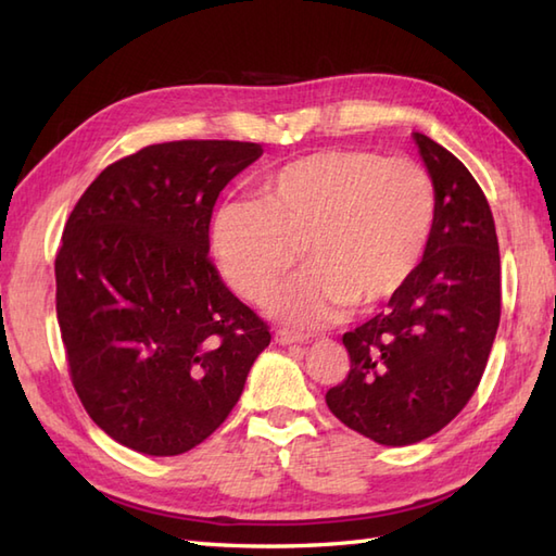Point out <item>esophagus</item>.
Listing matches in <instances>:
<instances>
[{
    "instance_id": "34e87169",
    "label": "esophagus",
    "mask_w": 556,
    "mask_h": 556,
    "mask_svg": "<svg viewBox=\"0 0 556 556\" xmlns=\"http://www.w3.org/2000/svg\"><path fill=\"white\" fill-rule=\"evenodd\" d=\"M275 341H277V344H281V346H291V344H303L305 337L299 334V332H293V329L279 327L277 332H275Z\"/></svg>"
}]
</instances>
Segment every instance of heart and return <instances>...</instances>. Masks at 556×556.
Returning <instances> with one entry per match:
<instances>
[{
    "label": "heart",
    "mask_w": 556,
    "mask_h": 556,
    "mask_svg": "<svg viewBox=\"0 0 556 556\" xmlns=\"http://www.w3.org/2000/svg\"><path fill=\"white\" fill-rule=\"evenodd\" d=\"M437 222L428 169L370 150H320L263 176L257 200L222 203L210 243L224 279L263 303L285 271L308 263L271 299L299 327L334 320L351 303L372 311L396 299L420 269Z\"/></svg>",
    "instance_id": "obj_1"
}]
</instances>
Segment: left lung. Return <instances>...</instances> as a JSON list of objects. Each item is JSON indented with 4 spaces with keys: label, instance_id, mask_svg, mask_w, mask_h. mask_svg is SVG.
I'll return each instance as SVG.
<instances>
[{
    "label": "left lung",
    "instance_id": "8db88e82",
    "mask_svg": "<svg viewBox=\"0 0 556 556\" xmlns=\"http://www.w3.org/2000/svg\"><path fill=\"white\" fill-rule=\"evenodd\" d=\"M437 191L428 253L387 313L341 337L351 358L329 410L372 442L416 444L452 422L480 384L502 315L492 210L464 162L413 134Z\"/></svg>",
    "mask_w": 556,
    "mask_h": 556
}]
</instances>
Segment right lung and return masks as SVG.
I'll return each mask as SVG.
<instances>
[{
    "label": "right lung",
    "instance_id": "right-lung-1",
    "mask_svg": "<svg viewBox=\"0 0 556 556\" xmlns=\"http://www.w3.org/2000/svg\"><path fill=\"white\" fill-rule=\"evenodd\" d=\"M263 148L172 140L110 164L56 251V320L88 416L148 456L198 446L227 420L269 327L207 257L222 188Z\"/></svg>",
    "mask_w": 556,
    "mask_h": 556
}]
</instances>
